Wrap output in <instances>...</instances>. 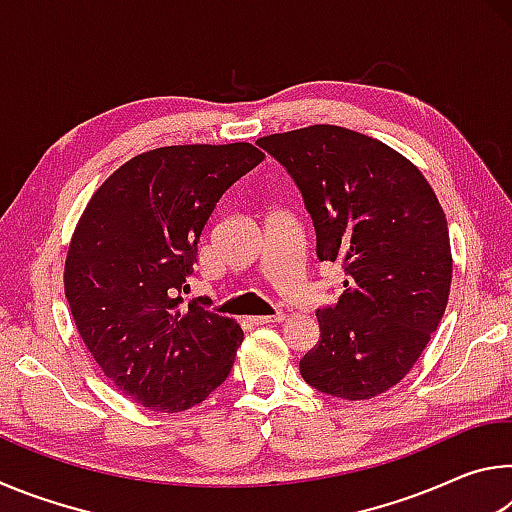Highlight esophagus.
I'll return each mask as SVG.
<instances>
[{"instance_id": "obj_1", "label": "esophagus", "mask_w": 512, "mask_h": 512, "mask_svg": "<svg viewBox=\"0 0 512 512\" xmlns=\"http://www.w3.org/2000/svg\"><path fill=\"white\" fill-rule=\"evenodd\" d=\"M284 318H287V314L277 311V314H273V316H255V318H250V320H253L255 325H268V323H282Z\"/></svg>"}]
</instances>
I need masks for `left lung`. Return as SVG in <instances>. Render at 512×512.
<instances>
[{
	"instance_id": "obj_1",
	"label": "left lung",
	"mask_w": 512,
	"mask_h": 512,
	"mask_svg": "<svg viewBox=\"0 0 512 512\" xmlns=\"http://www.w3.org/2000/svg\"><path fill=\"white\" fill-rule=\"evenodd\" d=\"M296 180L320 262H341L343 293L316 311L320 339L300 359L316 391L370 400L409 375L445 314L452 248L443 207L402 153L343 126L259 137Z\"/></svg>"
}]
</instances>
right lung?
<instances>
[{
    "label": "right lung",
    "mask_w": 512,
    "mask_h": 512,
    "mask_svg": "<svg viewBox=\"0 0 512 512\" xmlns=\"http://www.w3.org/2000/svg\"><path fill=\"white\" fill-rule=\"evenodd\" d=\"M264 153L248 142L135 155L85 205L65 259V296L85 348L128 400L158 413L201 404L230 375L244 332L180 289L225 189Z\"/></svg>",
    "instance_id": "1"
}]
</instances>
